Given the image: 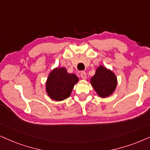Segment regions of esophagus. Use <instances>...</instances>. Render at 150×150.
I'll return each instance as SVG.
<instances>
[{
    "label": "esophagus",
    "instance_id": "esophagus-1",
    "mask_svg": "<svg viewBox=\"0 0 150 150\" xmlns=\"http://www.w3.org/2000/svg\"><path fill=\"white\" fill-rule=\"evenodd\" d=\"M80 77H81V79H86V77H87V75H86V72H84V71L80 72Z\"/></svg>",
    "mask_w": 150,
    "mask_h": 150
}]
</instances>
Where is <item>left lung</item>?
Here are the masks:
<instances>
[{"label": "left lung", "mask_w": 150, "mask_h": 150, "mask_svg": "<svg viewBox=\"0 0 150 150\" xmlns=\"http://www.w3.org/2000/svg\"><path fill=\"white\" fill-rule=\"evenodd\" d=\"M91 84L100 97H109L116 88L117 78L112 71L100 66L91 79Z\"/></svg>", "instance_id": "8db88e82"}]
</instances>
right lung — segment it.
Segmentation results:
<instances>
[{"label": "right lung", "instance_id": "right-lung-1", "mask_svg": "<svg viewBox=\"0 0 150 150\" xmlns=\"http://www.w3.org/2000/svg\"><path fill=\"white\" fill-rule=\"evenodd\" d=\"M78 77L69 73L65 68H55L49 74L45 89L48 96L55 101H62L71 96Z\"/></svg>", "mask_w": 150, "mask_h": 150}]
</instances>
